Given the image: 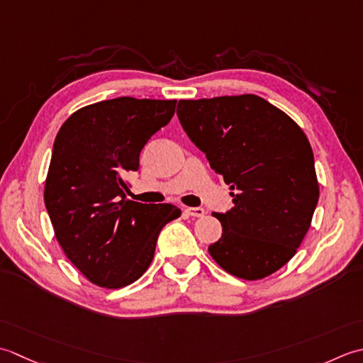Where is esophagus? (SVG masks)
Segmentation results:
<instances>
[{
    "label": "esophagus",
    "mask_w": 363,
    "mask_h": 363,
    "mask_svg": "<svg viewBox=\"0 0 363 363\" xmlns=\"http://www.w3.org/2000/svg\"><path fill=\"white\" fill-rule=\"evenodd\" d=\"M184 213H186L191 218H203L205 216L203 208H194V206H188V208H184Z\"/></svg>",
    "instance_id": "esophagus-1"
}]
</instances>
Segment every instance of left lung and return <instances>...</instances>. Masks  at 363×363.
<instances>
[{
	"mask_svg": "<svg viewBox=\"0 0 363 363\" xmlns=\"http://www.w3.org/2000/svg\"><path fill=\"white\" fill-rule=\"evenodd\" d=\"M177 116L233 191V208L214 213L223 236L213 260L244 280L271 276L301 246L320 197L306 133L254 94L180 100Z\"/></svg>",
	"mask_w": 363,
	"mask_h": 363,
	"instance_id": "8db88e82",
	"label": "left lung"
}]
</instances>
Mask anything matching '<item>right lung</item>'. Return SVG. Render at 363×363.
Segmentation results:
<instances>
[{
	"mask_svg": "<svg viewBox=\"0 0 363 363\" xmlns=\"http://www.w3.org/2000/svg\"><path fill=\"white\" fill-rule=\"evenodd\" d=\"M177 100L119 97L87 105L62 123L43 201L65 257L89 282L127 286L149 268L161 228L182 214L125 197L123 177L175 113Z\"/></svg>",
	"mask_w": 363,
	"mask_h": 363,
	"instance_id": "right-lung-1",
	"label": "right lung"
}]
</instances>
